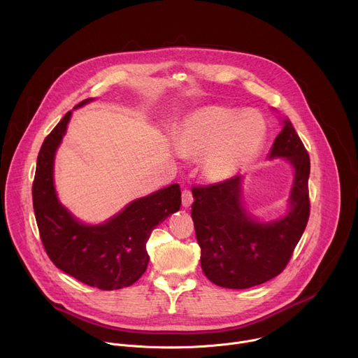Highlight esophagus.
Instances as JSON below:
<instances>
[{
    "label": "esophagus",
    "instance_id": "obj_1",
    "mask_svg": "<svg viewBox=\"0 0 358 358\" xmlns=\"http://www.w3.org/2000/svg\"><path fill=\"white\" fill-rule=\"evenodd\" d=\"M182 207L188 208L192 204V194L189 189H182Z\"/></svg>",
    "mask_w": 358,
    "mask_h": 358
}]
</instances>
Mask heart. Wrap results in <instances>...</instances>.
Masks as SVG:
<instances>
[{
    "mask_svg": "<svg viewBox=\"0 0 358 358\" xmlns=\"http://www.w3.org/2000/svg\"><path fill=\"white\" fill-rule=\"evenodd\" d=\"M267 137L264 120L255 113L237 114L224 107H203L189 113L176 129V148L187 155H206L210 180L237 176L262 151Z\"/></svg>",
    "mask_w": 358,
    "mask_h": 358,
    "instance_id": "heart-1",
    "label": "heart"
}]
</instances>
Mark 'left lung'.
Listing matches in <instances>:
<instances>
[{"label": "left lung", "instance_id": "1", "mask_svg": "<svg viewBox=\"0 0 358 358\" xmlns=\"http://www.w3.org/2000/svg\"><path fill=\"white\" fill-rule=\"evenodd\" d=\"M284 158L294 173L287 211L277 220H258L243 199L237 176L210 187L192 188L191 217L201 268L224 288L244 289L278 275L300 241L310 215V157L288 118L277 136L268 159Z\"/></svg>", "mask_w": 358, "mask_h": 358}]
</instances>
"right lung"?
<instances>
[{"instance_id":"right-lung-1","label":"right lung","mask_w":358,"mask_h":358,"mask_svg":"<svg viewBox=\"0 0 358 358\" xmlns=\"http://www.w3.org/2000/svg\"><path fill=\"white\" fill-rule=\"evenodd\" d=\"M92 101L87 99L76 108ZM71 115L69 111L62 117L37 158L32 204L41 241L55 267L78 281L100 289L129 287L147 270L145 244L152 230L180 210V185L171 184L128 203L100 224L81 221L59 201L54 184L55 154Z\"/></svg>"}]
</instances>
